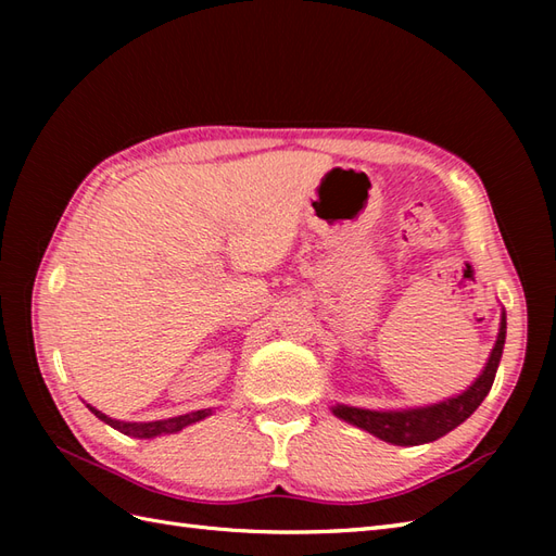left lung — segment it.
Segmentation results:
<instances>
[{
  "label": "left lung",
  "mask_w": 556,
  "mask_h": 556,
  "mask_svg": "<svg viewBox=\"0 0 556 556\" xmlns=\"http://www.w3.org/2000/svg\"><path fill=\"white\" fill-rule=\"evenodd\" d=\"M504 339H506V315L502 313L497 344H494L490 353L485 370H482L478 380L458 396L444 399L440 404H432V406H418V408H404V410H370V408L337 404L332 406V413L337 418L356 425V428L380 437V440L396 446H418V444L440 440V437L452 432L466 418H470V413H473L482 404V399L490 394L494 375H497L500 361H502Z\"/></svg>",
  "instance_id": "left-lung-1"
}]
</instances>
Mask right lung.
<instances>
[{"label": "right lung", "instance_id": "right-lung-1", "mask_svg": "<svg viewBox=\"0 0 556 556\" xmlns=\"http://www.w3.org/2000/svg\"><path fill=\"white\" fill-rule=\"evenodd\" d=\"M92 413L100 420H104L110 425V428L119 430L128 437H138V440H152V437H160V434H174L179 432L184 428H188V425H193L198 420H203L207 416H212L210 408H203V410H193V413H186V416H176V418H167V420H152V422H124V420H114L110 416H104L102 410L88 406Z\"/></svg>", "mask_w": 556, "mask_h": 556}]
</instances>
